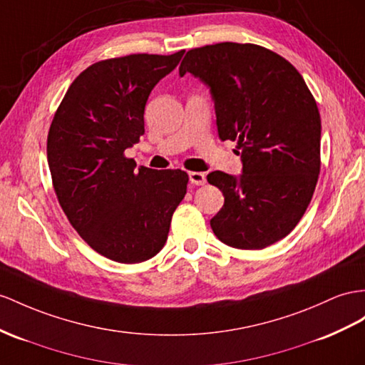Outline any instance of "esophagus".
Returning <instances> with one entry per match:
<instances>
[{"label": "esophagus", "instance_id": "esophagus-1", "mask_svg": "<svg viewBox=\"0 0 365 365\" xmlns=\"http://www.w3.org/2000/svg\"><path fill=\"white\" fill-rule=\"evenodd\" d=\"M190 182L192 185H205L207 183V175H205V173H190Z\"/></svg>", "mask_w": 365, "mask_h": 365}]
</instances>
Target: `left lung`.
Instances as JSON below:
<instances>
[{"label":"left lung","instance_id":"obj_1","mask_svg":"<svg viewBox=\"0 0 365 365\" xmlns=\"http://www.w3.org/2000/svg\"><path fill=\"white\" fill-rule=\"evenodd\" d=\"M188 72L210 89L220 140H237L242 174H208L225 203L214 235L240 250H262L293 231L321 170V115L301 73L256 44L219 43L186 52Z\"/></svg>","mask_w":365,"mask_h":365}]
</instances>
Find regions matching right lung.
Returning a JSON list of instances; mask_svg holds the SVG:
<instances>
[{
    "label": "right lung",
    "mask_w": 365,
    "mask_h": 365,
    "mask_svg": "<svg viewBox=\"0 0 365 365\" xmlns=\"http://www.w3.org/2000/svg\"><path fill=\"white\" fill-rule=\"evenodd\" d=\"M182 57L134 53L92 64L69 86L49 129L48 163L64 214L91 248L120 264L163 248L186 194L185 171L135 170L125 157L145 134L149 93Z\"/></svg>",
    "instance_id": "right-lung-1"
}]
</instances>
